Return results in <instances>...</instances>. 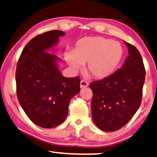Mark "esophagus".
I'll use <instances>...</instances> for the list:
<instances>
[{
    "instance_id": "obj_1",
    "label": "esophagus",
    "mask_w": 157,
    "mask_h": 157,
    "mask_svg": "<svg viewBox=\"0 0 157 157\" xmlns=\"http://www.w3.org/2000/svg\"><path fill=\"white\" fill-rule=\"evenodd\" d=\"M88 86V83L85 80H81L80 82V88H86V87Z\"/></svg>"
}]
</instances>
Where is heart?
I'll use <instances>...</instances> for the list:
<instances>
[{
    "label": "heart",
    "instance_id": "heart-1",
    "mask_svg": "<svg viewBox=\"0 0 157 157\" xmlns=\"http://www.w3.org/2000/svg\"><path fill=\"white\" fill-rule=\"evenodd\" d=\"M123 56L119 42L101 36L85 37L77 41L72 52H67L65 58L75 71L86 63V71L97 79L113 74Z\"/></svg>",
    "mask_w": 157,
    "mask_h": 157
}]
</instances>
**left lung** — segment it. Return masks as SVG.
<instances>
[{"mask_svg": "<svg viewBox=\"0 0 157 157\" xmlns=\"http://www.w3.org/2000/svg\"><path fill=\"white\" fill-rule=\"evenodd\" d=\"M129 56L113 75L90 84L93 91L91 114L94 124L105 132L125 126L141 103L145 71L143 58L135 47L124 41Z\"/></svg>", "mask_w": 157, "mask_h": 157, "instance_id": "left-lung-1", "label": "left lung"}]
</instances>
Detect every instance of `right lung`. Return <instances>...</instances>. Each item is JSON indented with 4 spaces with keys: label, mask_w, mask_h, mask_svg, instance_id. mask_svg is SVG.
Listing matches in <instances>:
<instances>
[{
    "label": "right lung",
    "mask_w": 157,
    "mask_h": 157,
    "mask_svg": "<svg viewBox=\"0 0 157 157\" xmlns=\"http://www.w3.org/2000/svg\"><path fill=\"white\" fill-rule=\"evenodd\" d=\"M61 31L39 34L26 44L16 70L18 101L28 118L43 128H53L64 121L70 100L80 92L79 77H63L61 59L49 53L58 44Z\"/></svg>",
    "instance_id": "add662e5"
}]
</instances>
